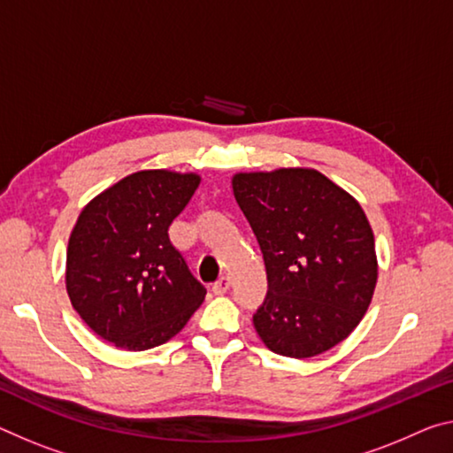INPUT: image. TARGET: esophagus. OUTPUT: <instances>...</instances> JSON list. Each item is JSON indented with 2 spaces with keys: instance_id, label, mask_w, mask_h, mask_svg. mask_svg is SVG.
Here are the masks:
<instances>
[{
  "instance_id": "obj_1",
  "label": "esophagus",
  "mask_w": 453,
  "mask_h": 453,
  "mask_svg": "<svg viewBox=\"0 0 453 453\" xmlns=\"http://www.w3.org/2000/svg\"><path fill=\"white\" fill-rule=\"evenodd\" d=\"M229 288H232V278H229V276H224V278H219L218 280V282H215L213 284V292L215 294H226Z\"/></svg>"
}]
</instances>
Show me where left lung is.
Here are the masks:
<instances>
[{
	"mask_svg": "<svg viewBox=\"0 0 453 453\" xmlns=\"http://www.w3.org/2000/svg\"><path fill=\"white\" fill-rule=\"evenodd\" d=\"M232 189L268 274L257 336L276 355L326 353L357 328L375 292V235L361 203L306 167L235 173Z\"/></svg>",
	"mask_w": 453,
	"mask_h": 453,
	"instance_id": "8db88e82",
	"label": "left lung"
}]
</instances>
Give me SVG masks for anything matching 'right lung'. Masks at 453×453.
<instances>
[{
    "label": "right lung",
    "mask_w": 453,
    "mask_h": 453,
    "mask_svg": "<svg viewBox=\"0 0 453 453\" xmlns=\"http://www.w3.org/2000/svg\"><path fill=\"white\" fill-rule=\"evenodd\" d=\"M197 173L145 169L84 205L66 252V290L95 334L147 350L181 330L205 298L167 229L199 188Z\"/></svg>",
    "instance_id": "add662e5"
}]
</instances>
